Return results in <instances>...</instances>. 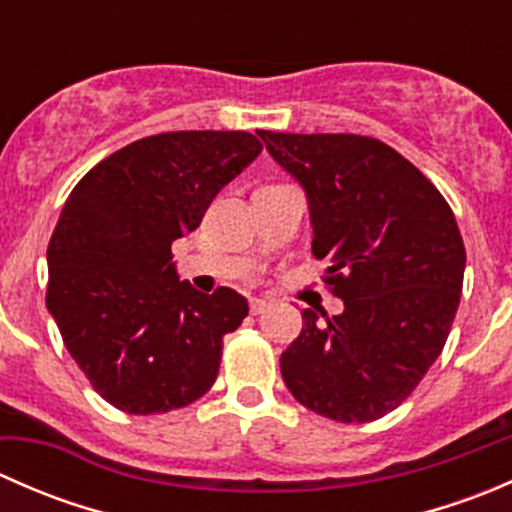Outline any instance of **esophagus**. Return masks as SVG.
Wrapping results in <instances>:
<instances>
[{"label":"esophagus","mask_w":512,"mask_h":512,"mask_svg":"<svg viewBox=\"0 0 512 512\" xmlns=\"http://www.w3.org/2000/svg\"><path fill=\"white\" fill-rule=\"evenodd\" d=\"M272 307V302L270 299H250V312L252 314H262V312H267V309Z\"/></svg>","instance_id":"1"}]
</instances>
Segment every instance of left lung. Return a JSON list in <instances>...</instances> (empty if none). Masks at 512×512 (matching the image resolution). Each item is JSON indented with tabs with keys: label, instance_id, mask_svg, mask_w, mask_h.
Wrapping results in <instances>:
<instances>
[{
	"label": "left lung",
	"instance_id": "obj_1",
	"mask_svg": "<svg viewBox=\"0 0 512 512\" xmlns=\"http://www.w3.org/2000/svg\"><path fill=\"white\" fill-rule=\"evenodd\" d=\"M302 183L312 255L344 312L302 332L280 356L282 379L309 411L366 423L411 396L443 352L461 302L466 247L436 185L386 143L354 133L260 131Z\"/></svg>",
	"mask_w": 512,
	"mask_h": 512
}]
</instances>
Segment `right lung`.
Returning a JSON list of instances; mask_svg holds the SVG:
<instances>
[{
    "label": "right lung",
    "instance_id": "1",
    "mask_svg": "<svg viewBox=\"0 0 512 512\" xmlns=\"http://www.w3.org/2000/svg\"><path fill=\"white\" fill-rule=\"evenodd\" d=\"M260 151L247 131L158 133L103 158L71 190L46 250V307L116 409H183L218 379L223 337L247 317V299L180 282L170 245Z\"/></svg>",
    "mask_w": 512,
    "mask_h": 512
}]
</instances>
